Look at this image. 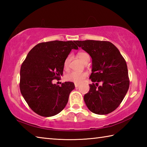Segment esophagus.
<instances>
[{
  "instance_id": "obj_1",
  "label": "esophagus",
  "mask_w": 147,
  "mask_h": 147,
  "mask_svg": "<svg viewBox=\"0 0 147 147\" xmlns=\"http://www.w3.org/2000/svg\"><path fill=\"white\" fill-rule=\"evenodd\" d=\"M74 86L76 88V87H78L80 86V84L79 83H74Z\"/></svg>"
}]
</instances>
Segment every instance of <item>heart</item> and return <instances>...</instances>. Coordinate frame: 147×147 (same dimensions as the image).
Instances as JSON below:
<instances>
[{
	"instance_id": "obj_1",
	"label": "heart",
	"mask_w": 147,
	"mask_h": 147,
	"mask_svg": "<svg viewBox=\"0 0 147 147\" xmlns=\"http://www.w3.org/2000/svg\"><path fill=\"white\" fill-rule=\"evenodd\" d=\"M78 57L80 59L83 63H87L90 61V55L86 52H80L78 54ZM71 61V56L69 55L68 57L65 59L64 62V67L65 69H67L69 65V62ZM88 76V74L86 72H82V73H78L76 71H72L65 74V78L69 82H72L76 83H80L86 78Z\"/></svg>"
}]
</instances>
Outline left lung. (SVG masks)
Listing matches in <instances>:
<instances>
[{"label": "left lung", "mask_w": 147, "mask_h": 147, "mask_svg": "<svg viewBox=\"0 0 147 147\" xmlns=\"http://www.w3.org/2000/svg\"><path fill=\"white\" fill-rule=\"evenodd\" d=\"M76 44L92 59V82L84 100L90 111L105 115L116 109L125 96L129 86L125 59L114 44L108 41H75ZM102 85L98 86V83Z\"/></svg>", "instance_id": "left-lung-1"}]
</instances>
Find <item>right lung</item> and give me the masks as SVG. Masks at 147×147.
<instances>
[{"instance_id": "obj_1", "label": "right lung", "mask_w": 147, "mask_h": 147, "mask_svg": "<svg viewBox=\"0 0 147 147\" xmlns=\"http://www.w3.org/2000/svg\"><path fill=\"white\" fill-rule=\"evenodd\" d=\"M75 41H51L35 45L28 54L20 70V91L31 109L43 117L61 112L75 86L73 82L52 83L63 74L64 62Z\"/></svg>"}]
</instances>
